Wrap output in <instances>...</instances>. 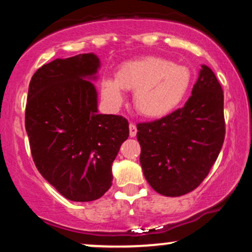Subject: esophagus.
Listing matches in <instances>:
<instances>
[{"mask_svg": "<svg viewBox=\"0 0 252 252\" xmlns=\"http://www.w3.org/2000/svg\"><path fill=\"white\" fill-rule=\"evenodd\" d=\"M136 134H137V128L134 123H130L129 124V135L130 137H135Z\"/></svg>", "mask_w": 252, "mask_h": 252, "instance_id": "obj_1", "label": "esophagus"}]
</instances>
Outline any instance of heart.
Returning <instances> with one entry per match:
<instances>
[{"instance_id":"heart-1","label":"heart","mask_w":252,"mask_h":252,"mask_svg":"<svg viewBox=\"0 0 252 252\" xmlns=\"http://www.w3.org/2000/svg\"><path fill=\"white\" fill-rule=\"evenodd\" d=\"M192 84L187 66L160 57H144L122 63L116 78L102 82V96L112 109L124 102V91H134V106L147 118H160L180 105Z\"/></svg>"}]
</instances>
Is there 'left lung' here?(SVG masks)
Instances as JSON below:
<instances>
[{
  "mask_svg": "<svg viewBox=\"0 0 252 252\" xmlns=\"http://www.w3.org/2000/svg\"><path fill=\"white\" fill-rule=\"evenodd\" d=\"M140 162L160 194L180 196L209 174L224 143V94L216 74L201 65L184 108L154 122L137 124Z\"/></svg>",
  "mask_w": 252,
  "mask_h": 252,
  "instance_id": "left-lung-1",
  "label": "left lung"
}]
</instances>
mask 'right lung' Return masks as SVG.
<instances>
[{
    "label": "right lung",
    "instance_id": "obj_1",
    "mask_svg": "<svg viewBox=\"0 0 252 252\" xmlns=\"http://www.w3.org/2000/svg\"><path fill=\"white\" fill-rule=\"evenodd\" d=\"M100 60L94 53L59 58L32 77L26 131L37 170L72 201L99 199L112 185V162L129 123L98 112Z\"/></svg>",
    "mask_w": 252,
    "mask_h": 252
}]
</instances>
